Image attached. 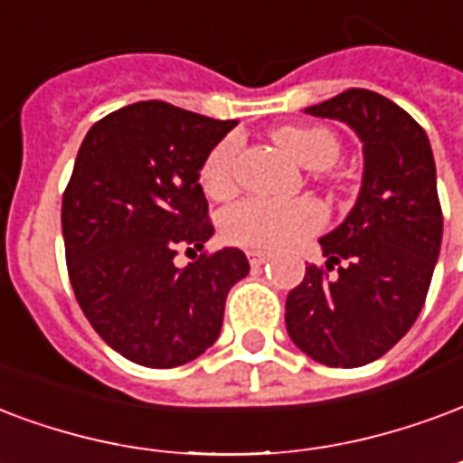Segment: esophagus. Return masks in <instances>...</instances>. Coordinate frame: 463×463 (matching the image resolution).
<instances>
[{
	"instance_id": "34e87169",
	"label": "esophagus",
	"mask_w": 463,
	"mask_h": 463,
	"mask_svg": "<svg viewBox=\"0 0 463 463\" xmlns=\"http://www.w3.org/2000/svg\"><path fill=\"white\" fill-rule=\"evenodd\" d=\"M248 258H250V265L260 267V265H265L267 260H269V252H262V250H250Z\"/></svg>"
}]
</instances>
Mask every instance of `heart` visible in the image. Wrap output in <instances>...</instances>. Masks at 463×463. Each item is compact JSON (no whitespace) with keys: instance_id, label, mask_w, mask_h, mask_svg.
Instances as JSON below:
<instances>
[{"instance_id":"b5f03b06","label":"heart","mask_w":463,"mask_h":463,"mask_svg":"<svg viewBox=\"0 0 463 463\" xmlns=\"http://www.w3.org/2000/svg\"><path fill=\"white\" fill-rule=\"evenodd\" d=\"M275 145L307 169H326L336 162L338 139L324 127H282L277 129ZM235 162L238 139H222L205 156L201 166V184L208 196H228L235 188ZM326 221V213L314 198H277L252 196L231 205L222 213V235L241 248L277 250L292 245L304 235L317 232Z\"/></svg>"}]
</instances>
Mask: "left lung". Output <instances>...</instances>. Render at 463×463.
Masks as SVG:
<instances>
[{"label":"left lung","instance_id":"8db88e82","mask_svg":"<svg viewBox=\"0 0 463 463\" xmlns=\"http://www.w3.org/2000/svg\"><path fill=\"white\" fill-rule=\"evenodd\" d=\"M361 137L363 184L336 231L321 238L324 267L309 265L287 297L294 345L331 368L373 363L405 336L424 307L441 248V205L430 139L405 109L351 88L307 108Z\"/></svg>","mask_w":463,"mask_h":463}]
</instances>
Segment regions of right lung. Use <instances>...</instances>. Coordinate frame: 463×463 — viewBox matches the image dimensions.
<instances>
[{
	"label": "right lung",
	"instance_id": "right-lung-1",
	"mask_svg": "<svg viewBox=\"0 0 463 463\" xmlns=\"http://www.w3.org/2000/svg\"><path fill=\"white\" fill-rule=\"evenodd\" d=\"M235 125L135 102L95 122L78 149L61 208L68 277L90 326L127 361L176 368L198 358L250 272L238 248L174 265L176 250H203L213 235L198 179Z\"/></svg>",
	"mask_w": 463,
	"mask_h": 463
}]
</instances>
